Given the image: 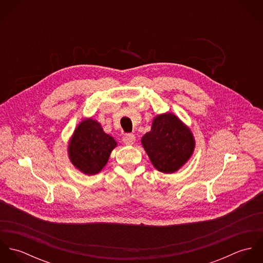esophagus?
Returning a JSON list of instances; mask_svg holds the SVG:
<instances>
[{
    "mask_svg": "<svg viewBox=\"0 0 263 263\" xmlns=\"http://www.w3.org/2000/svg\"><path fill=\"white\" fill-rule=\"evenodd\" d=\"M135 142H136V137H135L134 135H125V136L123 137V143H124L125 145L132 146V145L135 144Z\"/></svg>",
    "mask_w": 263,
    "mask_h": 263,
    "instance_id": "1",
    "label": "esophagus"
}]
</instances>
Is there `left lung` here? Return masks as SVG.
I'll list each match as a JSON object with an SVG mask.
<instances>
[{
	"label": "left lung",
	"instance_id": "8db88e82",
	"mask_svg": "<svg viewBox=\"0 0 263 263\" xmlns=\"http://www.w3.org/2000/svg\"><path fill=\"white\" fill-rule=\"evenodd\" d=\"M141 143L153 166L166 174L182 168L195 148V139L191 129L171 112L156 115L150 132L144 135Z\"/></svg>",
	"mask_w": 263,
	"mask_h": 263
}]
</instances>
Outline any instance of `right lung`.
Instances as JSON below:
<instances>
[{
    "instance_id": "right-lung-1",
    "label": "right lung",
    "mask_w": 263,
    "mask_h": 263,
    "mask_svg": "<svg viewBox=\"0 0 263 263\" xmlns=\"http://www.w3.org/2000/svg\"><path fill=\"white\" fill-rule=\"evenodd\" d=\"M68 144L71 163L86 175L98 174L117 146L112 137L104 133L100 122L91 117L77 125Z\"/></svg>"
}]
</instances>
